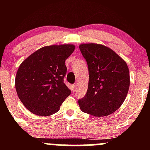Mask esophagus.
Segmentation results:
<instances>
[{
    "label": "esophagus",
    "instance_id": "1",
    "mask_svg": "<svg viewBox=\"0 0 150 150\" xmlns=\"http://www.w3.org/2000/svg\"><path fill=\"white\" fill-rule=\"evenodd\" d=\"M73 92H75V90H76V83H75V84H74V85H73Z\"/></svg>",
    "mask_w": 150,
    "mask_h": 150
}]
</instances>
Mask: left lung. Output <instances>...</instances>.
<instances>
[{
    "mask_svg": "<svg viewBox=\"0 0 150 150\" xmlns=\"http://www.w3.org/2000/svg\"><path fill=\"white\" fill-rule=\"evenodd\" d=\"M80 50L87 61L89 84L85 96L78 100L80 109L102 117L116 111L125 101L130 87L126 63L104 45L83 44Z\"/></svg>",
    "mask_w": 150,
    "mask_h": 150,
    "instance_id": "left-lung-1",
    "label": "left lung"
}]
</instances>
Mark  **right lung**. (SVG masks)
Masks as SVG:
<instances>
[{"instance_id": "add662e5", "label": "right lung", "mask_w": 150, "mask_h": 150, "mask_svg": "<svg viewBox=\"0 0 150 150\" xmlns=\"http://www.w3.org/2000/svg\"><path fill=\"white\" fill-rule=\"evenodd\" d=\"M75 50L72 44L44 46L21 63L15 77L19 99L38 116L56 113L71 91L63 82L65 60Z\"/></svg>"}]
</instances>
